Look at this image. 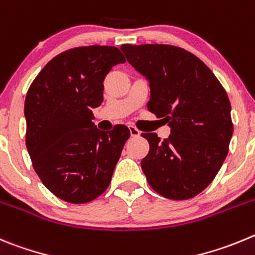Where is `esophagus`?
Segmentation results:
<instances>
[{
    "mask_svg": "<svg viewBox=\"0 0 255 255\" xmlns=\"http://www.w3.org/2000/svg\"><path fill=\"white\" fill-rule=\"evenodd\" d=\"M129 133L132 137H138L139 134H141V132H139L136 127H133V126H130L129 127Z\"/></svg>",
    "mask_w": 255,
    "mask_h": 255,
    "instance_id": "34e87169",
    "label": "esophagus"
}]
</instances>
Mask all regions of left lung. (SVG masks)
<instances>
[{
  "instance_id": "8db88e82",
  "label": "left lung",
  "mask_w": 255,
  "mask_h": 255,
  "mask_svg": "<svg viewBox=\"0 0 255 255\" xmlns=\"http://www.w3.org/2000/svg\"><path fill=\"white\" fill-rule=\"evenodd\" d=\"M126 58L150 85L147 108L170 127L169 138L143 133L150 143L141 167L155 192L188 199L219 173L233 137L231 105L219 80L194 54L164 44H123Z\"/></svg>"
}]
</instances>
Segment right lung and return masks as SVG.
<instances>
[{
  "instance_id": "1",
  "label": "right lung",
  "mask_w": 255,
  "mask_h": 255,
  "mask_svg": "<svg viewBox=\"0 0 255 255\" xmlns=\"http://www.w3.org/2000/svg\"><path fill=\"white\" fill-rule=\"evenodd\" d=\"M125 62L118 48H72L48 62L29 88L27 152L43 184L63 201L90 202L111 183L129 129H98L93 109L104 100L105 76Z\"/></svg>"
}]
</instances>
